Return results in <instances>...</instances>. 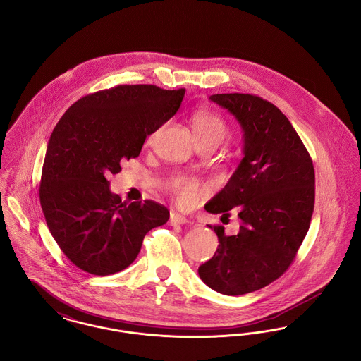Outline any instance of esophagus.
<instances>
[{
    "mask_svg": "<svg viewBox=\"0 0 361 361\" xmlns=\"http://www.w3.org/2000/svg\"><path fill=\"white\" fill-rule=\"evenodd\" d=\"M188 222L190 221L184 215L178 214V212H171L170 214V225H185Z\"/></svg>",
    "mask_w": 361,
    "mask_h": 361,
    "instance_id": "1",
    "label": "esophagus"
}]
</instances>
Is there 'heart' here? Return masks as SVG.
Here are the masks:
<instances>
[{
    "label": "heart",
    "instance_id": "1",
    "mask_svg": "<svg viewBox=\"0 0 361 361\" xmlns=\"http://www.w3.org/2000/svg\"><path fill=\"white\" fill-rule=\"evenodd\" d=\"M191 127L197 142H216L221 143V140L226 135V123L224 118L212 111L210 109H197L191 114ZM159 132L155 130L152 136H155ZM168 188L173 195L174 200L184 209L193 207L204 195L206 188L199 184L195 178L187 176H176L168 183Z\"/></svg>",
    "mask_w": 361,
    "mask_h": 361
}]
</instances>
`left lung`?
<instances>
[{"mask_svg":"<svg viewBox=\"0 0 361 361\" xmlns=\"http://www.w3.org/2000/svg\"><path fill=\"white\" fill-rule=\"evenodd\" d=\"M210 99L240 123L244 158L207 212L231 216L233 209L241 225L233 235L209 225L219 245L197 271L215 292L240 296L267 286L295 260L314 212L315 171L295 128L271 102L238 92Z\"/></svg>","mask_w":361,"mask_h":361,"instance_id":"obj_1","label":"left lung"}]
</instances>
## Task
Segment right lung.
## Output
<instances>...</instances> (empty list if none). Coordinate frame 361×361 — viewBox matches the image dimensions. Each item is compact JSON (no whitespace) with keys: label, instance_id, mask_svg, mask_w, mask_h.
<instances>
[{"label":"right lung","instance_id":"obj_1","mask_svg":"<svg viewBox=\"0 0 361 361\" xmlns=\"http://www.w3.org/2000/svg\"><path fill=\"white\" fill-rule=\"evenodd\" d=\"M184 94L185 88L117 85L80 98L54 128L43 162L41 206L56 243L85 273L110 276L127 269L147 232L168 222V209L157 202H121L106 176L139 157L146 137L177 113Z\"/></svg>","mask_w":361,"mask_h":361}]
</instances>
